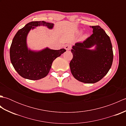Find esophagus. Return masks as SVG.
<instances>
[{
  "mask_svg": "<svg viewBox=\"0 0 126 126\" xmlns=\"http://www.w3.org/2000/svg\"><path fill=\"white\" fill-rule=\"evenodd\" d=\"M64 49L66 50H69L71 49V45H69V44H66L65 45L64 47Z\"/></svg>",
  "mask_w": 126,
  "mask_h": 126,
  "instance_id": "obj_1",
  "label": "esophagus"
}]
</instances>
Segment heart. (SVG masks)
I'll list each match as a JSON object with an SVG mask.
<instances>
[{
  "label": "heart",
  "mask_w": 126,
  "mask_h": 126,
  "mask_svg": "<svg viewBox=\"0 0 126 126\" xmlns=\"http://www.w3.org/2000/svg\"><path fill=\"white\" fill-rule=\"evenodd\" d=\"M81 31H82L81 30H77V33H78V34H79V33H80L81 32ZM88 34L87 33H84L81 36V38L83 40H85V39H86L88 38Z\"/></svg>",
  "instance_id": "b5f03b06"
}]
</instances>
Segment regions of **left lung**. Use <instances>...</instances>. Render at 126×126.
I'll use <instances>...</instances> for the list:
<instances>
[{
  "instance_id": "obj_1",
  "label": "left lung",
  "mask_w": 126,
  "mask_h": 126,
  "mask_svg": "<svg viewBox=\"0 0 126 126\" xmlns=\"http://www.w3.org/2000/svg\"><path fill=\"white\" fill-rule=\"evenodd\" d=\"M93 33L83 43H76L71 51V74L78 81L95 83L106 75L113 61L110 38L100 26H90ZM94 47L92 49L91 48Z\"/></svg>"
}]
</instances>
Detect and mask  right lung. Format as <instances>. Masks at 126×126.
<instances>
[{
  "mask_svg": "<svg viewBox=\"0 0 126 126\" xmlns=\"http://www.w3.org/2000/svg\"><path fill=\"white\" fill-rule=\"evenodd\" d=\"M52 29L54 24L44 21L28 23L16 34L10 47V60L16 71L22 77L31 80L44 78L49 73L55 59L66 51L64 49L52 50L47 47L41 50L29 47L27 37L31 30L37 26Z\"/></svg>",
  "mask_w": 126,
  "mask_h": 126,
  "instance_id": "obj_1",
  "label": "right lung"
}]
</instances>
